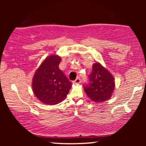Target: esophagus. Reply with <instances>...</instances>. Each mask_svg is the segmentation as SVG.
<instances>
[{
	"mask_svg": "<svg viewBox=\"0 0 146 146\" xmlns=\"http://www.w3.org/2000/svg\"><path fill=\"white\" fill-rule=\"evenodd\" d=\"M73 83H74V84H78L81 83V80H80V78H78L76 79V80H75L74 82H73Z\"/></svg>",
	"mask_w": 146,
	"mask_h": 146,
	"instance_id": "34e87169",
	"label": "esophagus"
}]
</instances>
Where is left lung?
<instances>
[{
    "label": "left lung",
    "mask_w": 146,
    "mask_h": 146,
    "mask_svg": "<svg viewBox=\"0 0 146 146\" xmlns=\"http://www.w3.org/2000/svg\"><path fill=\"white\" fill-rule=\"evenodd\" d=\"M89 83L84 86L85 93L92 101L103 102L113 95L115 84L113 75L100 63L93 64L88 76Z\"/></svg>",
    "instance_id": "1"
}]
</instances>
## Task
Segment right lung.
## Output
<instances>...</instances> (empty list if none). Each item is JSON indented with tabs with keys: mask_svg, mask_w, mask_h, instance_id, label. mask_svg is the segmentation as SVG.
Returning a JSON list of instances; mask_svg holds the SVG:
<instances>
[{
	"mask_svg": "<svg viewBox=\"0 0 146 146\" xmlns=\"http://www.w3.org/2000/svg\"><path fill=\"white\" fill-rule=\"evenodd\" d=\"M60 61L61 58L58 55L48 56L33 75V93L45 104L56 105L62 102L72 86V83L59 68Z\"/></svg>",
	"mask_w": 146,
	"mask_h": 146,
	"instance_id": "obj_1",
	"label": "right lung"
}]
</instances>
